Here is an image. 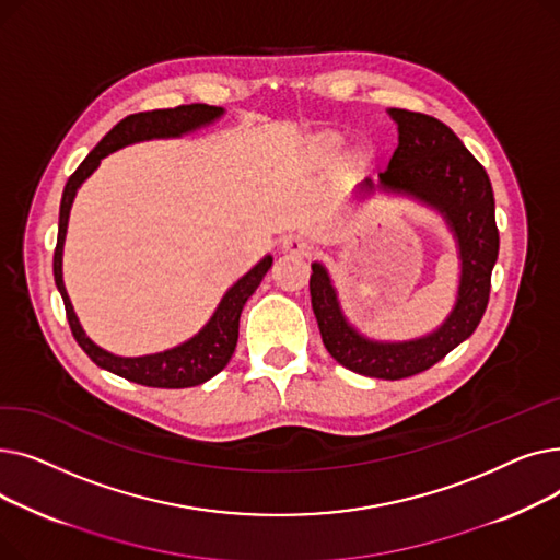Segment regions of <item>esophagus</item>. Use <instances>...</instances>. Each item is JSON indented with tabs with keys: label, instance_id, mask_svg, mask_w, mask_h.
Wrapping results in <instances>:
<instances>
[{
	"label": "esophagus",
	"instance_id": "34e87169",
	"mask_svg": "<svg viewBox=\"0 0 560 560\" xmlns=\"http://www.w3.org/2000/svg\"><path fill=\"white\" fill-rule=\"evenodd\" d=\"M281 247H283L285 254H298V256H304V254L311 252V243L304 238V235H300V233L285 235Z\"/></svg>",
	"mask_w": 560,
	"mask_h": 560
}]
</instances>
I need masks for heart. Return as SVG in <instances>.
Listing matches in <instances>:
<instances>
[{
    "mask_svg": "<svg viewBox=\"0 0 560 560\" xmlns=\"http://www.w3.org/2000/svg\"><path fill=\"white\" fill-rule=\"evenodd\" d=\"M336 144H338V138H325V142L319 144V150L331 152V150H336Z\"/></svg>",
    "mask_w": 560,
    "mask_h": 560,
    "instance_id": "heart-1",
    "label": "heart"
}]
</instances>
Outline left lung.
Here are the masks:
<instances>
[{
    "instance_id": "8db88e82",
    "label": "left lung",
    "mask_w": 560,
    "mask_h": 560,
    "mask_svg": "<svg viewBox=\"0 0 560 560\" xmlns=\"http://www.w3.org/2000/svg\"><path fill=\"white\" fill-rule=\"evenodd\" d=\"M399 144L378 186L361 184L365 195L376 188L413 197L435 209L450 224L460 258L456 304L435 331L404 340L381 342L365 338L349 325L331 277L313 262L311 304L329 354L347 370L374 378H406L443 361L454 347L475 334L490 300V275L499 254L494 195L483 165L467 152L458 136L424 113L390 108Z\"/></svg>"
}]
</instances>
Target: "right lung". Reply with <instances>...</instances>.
Returning <instances> with one entry per match:
<instances>
[{
  "mask_svg": "<svg viewBox=\"0 0 560 560\" xmlns=\"http://www.w3.org/2000/svg\"><path fill=\"white\" fill-rule=\"evenodd\" d=\"M224 113L220 106L209 104H184L176 108H163V110H147V113H133L127 115L125 120L117 122L100 142L95 150L83 159V163L74 170V174L68 179L63 199H61V213H58V238L54 249V281L58 292H61L66 315L70 322V329L79 347L91 357L93 363L100 368L133 381L140 386L150 388H190L199 386L203 381L213 378L220 370L226 368L231 361L235 342H238V327H241V313L245 302L254 295V290L260 285L265 272L270 270L272 256L268 254L262 260H258L254 268L235 281L222 302L218 304L213 317L206 322L203 329L195 334L190 340L176 345L172 349L159 351V354L147 357H115L110 351L95 345L79 325V317L72 308V302L68 298V290L63 283V245L68 233V218L74 195L79 186L91 176L104 156L122 150L127 144L154 140V138H179L184 133H190L199 127H206L215 122Z\"/></svg>",
  "mask_w": 560,
  "mask_h": 560,
  "instance_id": "obj_1",
  "label": "right lung"
}]
</instances>
